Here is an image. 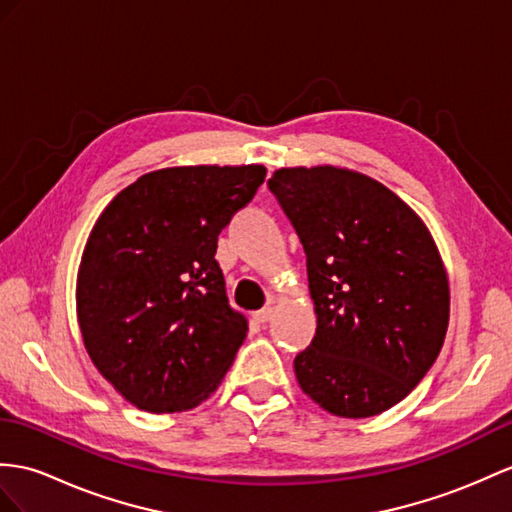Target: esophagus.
Segmentation results:
<instances>
[{"label": "esophagus", "instance_id": "obj_1", "mask_svg": "<svg viewBox=\"0 0 512 512\" xmlns=\"http://www.w3.org/2000/svg\"><path fill=\"white\" fill-rule=\"evenodd\" d=\"M271 317H273V308H271V306H267V308H263V310H258V313L254 315V319H256L258 323H267V321H271Z\"/></svg>", "mask_w": 512, "mask_h": 512}]
</instances>
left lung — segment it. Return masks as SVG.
<instances>
[{
    "mask_svg": "<svg viewBox=\"0 0 512 512\" xmlns=\"http://www.w3.org/2000/svg\"><path fill=\"white\" fill-rule=\"evenodd\" d=\"M269 191L304 245L317 332L295 378L323 410L380 415L439 356L450 284L432 234L404 199L365 173L317 165L273 171Z\"/></svg>",
    "mask_w": 512,
    "mask_h": 512,
    "instance_id": "obj_1",
    "label": "left lung"
}]
</instances>
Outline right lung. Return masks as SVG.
I'll return each instance as SVG.
<instances>
[{
  "mask_svg": "<svg viewBox=\"0 0 512 512\" xmlns=\"http://www.w3.org/2000/svg\"><path fill=\"white\" fill-rule=\"evenodd\" d=\"M263 165L145 173L99 215L76 306L97 371L136 408L182 413L217 391L245 341L217 236L265 182Z\"/></svg>",
  "mask_w": 512,
  "mask_h": 512,
  "instance_id": "add662e5",
  "label": "right lung"
}]
</instances>
